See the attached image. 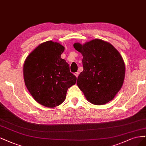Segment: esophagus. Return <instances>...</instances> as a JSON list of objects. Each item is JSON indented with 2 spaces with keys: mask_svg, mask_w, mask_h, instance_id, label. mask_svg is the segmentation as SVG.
Segmentation results:
<instances>
[{
  "mask_svg": "<svg viewBox=\"0 0 146 146\" xmlns=\"http://www.w3.org/2000/svg\"><path fill=\"white\" fill-rule=\"evenodd\" d=\"M79 73L78 72H76V73H74V74L75 75V76H76V78H78V76H79Z\"/></svg>",
  "mask_w": 146,
  "mask_h": 146,
  "instance_id": "34e87169",
  "label": "esophagus"
}]
</instances>
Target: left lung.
<instances>
[{
    "instance_id": "obj_1",
    "label": "left lung",
    "mask_w": 146,
    "mask_h": 146,
    "mask_svg": "<svg viewBox=\"0 0 146 146\" xmlns=\"http://www.w3.org/2000/svg\"><path fill=\"white\" fill-rule=\"evenodd\" d=\"M74 48L82 54L83 72L77 85L87 100L94 105H104L111 101L123 85L125 67L121 55L109 42L100 39Z\"/></svg>"
}]
</instances>
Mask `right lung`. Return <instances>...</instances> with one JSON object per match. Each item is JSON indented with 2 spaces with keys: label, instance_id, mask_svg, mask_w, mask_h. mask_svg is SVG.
Returning <instances> with one entry per match:
<instances>
[{
  "label": "right lung",
  "instance_id": "right-lung-1",
  "mask_svg": "<svg viewBox=\"0 0 146 146\" xmlns=\"http://www.w3.org/2000/svg\"><path fill=\"white\" fill-rule=\"evenodd\" d=\"M65 50L58 42L48 40L39 45L27 56L23 67L25 86L35 100L49 108L58 106L66 98L68 88L76 78L60 55Z\"/></svg>",
  "mask_w": 146,
  "mask_h": 146
}]
</instances>
